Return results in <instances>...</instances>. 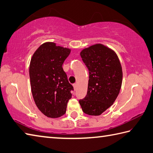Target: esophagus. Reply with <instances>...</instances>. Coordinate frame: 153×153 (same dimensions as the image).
<instances>
[{
    "label": "esophagus",
    "instance_id": "obj_1",
    "mask_svg": "<svg viewBox=\"0 0 153 153\" xmlns=\"http://www.w3.org/2000/svg\"><path fill=\"white\" fill-rule=\"evenodd\" d=\"M73 86H74V89H75V90H76V89H77V83H74V84H73Z\"/></svg>",
    "mask_w": 153,
    "mask_h": 153
}]
</instances>
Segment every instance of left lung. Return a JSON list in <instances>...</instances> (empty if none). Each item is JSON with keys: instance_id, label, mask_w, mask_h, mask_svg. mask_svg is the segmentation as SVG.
<instances>
[{"instance_id": "1", "label": "left lung", "mask_w": 153, "mask_h": 153, "mask_svg": "<svg viewBox=\"0 0 153 153\" xmlns=\"http://www.w3.org/2000/svg\"><path fill=\"white\" fill-rule=\"evenodd\" d=\"M89 71L88 92L79 100L83 113L100 115L115 102L120 91L123 71L114 51L102 44H95L80 53Z\"/></svg>"}]
</instances>
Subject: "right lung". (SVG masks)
Segmentation results:
<instances>
[{"mask_svg": "<svg viewBox=\"0 0 153 153\" xmlns=\"http://www.w3.org/2000/svg\"><path fill=\"white\" fill-rule=\"evenodd\" d=\"M71 50L46 42L38 48L29 68L31 91L39 110L48 117L58 118L66 111L74 88L62 64Z\"/></svg>", "mask_w": 153, "mask_h": 153, "instance_id": "obj_1", "label": "right lung"}]
</instances>
